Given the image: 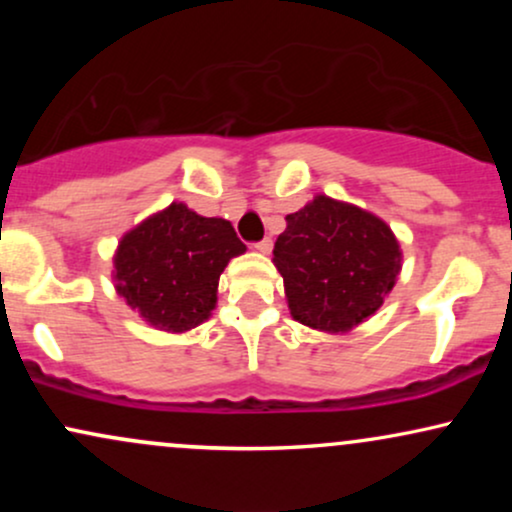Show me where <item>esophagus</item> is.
<instances>
[{"mask_svg":"<svg viewBox=\"0 0 512 512\" xmlns=\"http://www.w3.org/2000/svg\"><path fill=\"white\" fill-rule=\"evenodd\" d=\"M272 245H274V243H272V238H264V240H260V243L255 245V248L260 250L262 255H269V252H272Z\"/></svg>","mask_w":512,"mask_h":512,"instance_id":"34e87169","label":"esophagus"}]
</instances>
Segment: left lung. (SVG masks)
Returning a JSON list of instances; mask_svg holds the SVG:
<instances>
[{"mask_svg":"<svg viewBox=\"0 0 512 512\" xmlns=\"http://www.w3.org/2000/svg\"><path fill=\"white\" fill-rule=\"evenodd\" d=\"M291 317L310 330L346 334L395 289L402 248L392 228L356 204L315 195L286 216L274 243Z\"/></svg>","mask_w":512,"mask_h":512,"instance_id":"left-lung-1","label":"left lung"}]
</instances>
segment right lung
<instances>
[{
    "mask_svg": "<svg viewBox=\"0 0 512 512\" xmlns=\"http://www.w3.org/2000/svg\"><path fill=\"white\" fill-rule=\"evenodd\" d=\"M245 250L231 221L207 219L173 202L120 238L113 257L115 291L146 325L190 332L209 320L221 272Z\"/></svg>",
    "mask_w": 512,
    "mask_h": 512,
    "instance_id": "obj_1",
    "label": "right lung"
}]
</instances>
